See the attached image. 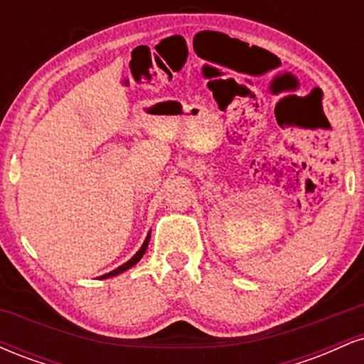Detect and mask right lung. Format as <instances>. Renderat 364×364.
<instances>
[{"label": "right lung", "mask_w": 364, "mask_h": 364, "mask_svg": "<svg viewBox=\"0 0 364 364\" xmlns=\"http://www.w3.org/2000/svg\"><path fill=\"white\" fill-rule=\"evenodd\" d=\"M149 241H150V232L147 235V237H145V241H144V245H141V248L139 250V252H136L135 255H133L132 258H129V260L127 262V263H123V265H119L118 269H114L112 270V272H109V274H104V275H101V279H107V277H114V275H118V274H121V272H124V270H128V269H132L133 265H136V263L140 262V258L144 257V253L147 252V246H149Z\"/></svg>", "instance_id": "obj_1"}]
</instances>
